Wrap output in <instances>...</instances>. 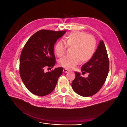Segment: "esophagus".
Wrapping results in <instances>:
<instances>
[{"label": "esophagus", "instance_id": "obj_1", "mask_svg": "<svg viewBox=\"0 0 127 127\" xmlns=\"http://www.w3.org/2000/svg\"><path fill=\"white\" fill-rule=\"evenodd\" d=\"M69 71H70V70H69L68 69H63V72H65V73H67V72H68Z\"/></svg>", "mask_w": 127, "mask_h": 127}]
</instances>
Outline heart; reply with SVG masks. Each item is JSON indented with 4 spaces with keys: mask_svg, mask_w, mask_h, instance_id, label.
Wrapping results in <instances>:
<instances>
[{
    "mask_svg": "<svg viewBox=\"0 0 127 127\" xmlns=\"http://www.w3.org/2000/svg\"><path fill=\"white\" fill-rule=\"evenodd\" d=\"M64 42L58 41L55 45V51L57 57H63L66 53L67 47H71L70 51L71 55L64 57L59 60L60 66L71 69L78 64L85 63L93 57L96 47L95 37L80 31L70 33L65 37Z\"/></svg>",
    "mask_w": 127,
    "mask_h": 127,
    "instance_id": "b5f03b06",
    "label": "heart"
}]
</instances>
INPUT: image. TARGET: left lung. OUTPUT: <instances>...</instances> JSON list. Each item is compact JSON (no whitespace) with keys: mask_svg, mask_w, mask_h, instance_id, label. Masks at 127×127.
I'll return each instance as SVG.
<instances>
[{"mask_svg":"<svg viewBox=\"0 0 127 127\" xmlns=\"http://www.w3.org/2000/svg\"><path fill=\"white\" fill-rule=\"evenodd\" d=\"M82 74L88 73L87 78L75 72L76 77L71 86L77 94L84 97L91 96L100 90L104 84L109 71V59L105 45L100 41L92 59L81 68Z\"/></svg>","mask_w":127,"mask_h":127,"instance_id":"left-lung-1","label":"left lung"}]
</instances>
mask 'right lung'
<instances>
[{
    "instance_id": "1",
    "label": "right lung",
    "mask_w": 127,
    "mask_h": 127,
    "mask_svg": "<svg viewBox=\"0 0 127 127\" xmlns=\"http://www.w3.org/2000/svg\"><path fill=\"white\" fill-rule=\"evenodd\" d=\"M66 31L41 30L31 36L25 44L20 56V74L28 90L34 95L44 96L54 90L63 68L45 72L56 64L53 52L55 44Z\"/></svg>"
}]
</instances>
